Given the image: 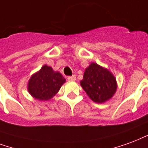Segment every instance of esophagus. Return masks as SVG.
<instances>
[{
    "label": "esophagus",
    "mask_w": 148,
    "mask_h": 148,
    "mask_svg": "<svg viewBox=\"0 0 148 148\" xmlns=\"http://www.w3.org/2000/svg\"><path fill=\"white\" fill-rule=\"evenodd\" d=\"M67 79H68V81H75L76 80V76L75 75L69 76V77H67Z\"/></svg>",
    "instance_id": "esophagus-1"
}]
</instances>
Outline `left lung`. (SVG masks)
Segmentation results:
<instances>
[{
	"label": "left lung",
	"mask_w": 148,
	"mask_h": 148,
	"mask_svg": "<svg viewBox=\"0 0 148 148\" xmlns=\"http://www.w3.org/2000/svg\"><path fill=\"white\" fill-rule=\"evenodd\" d=\"M80 84L88 97L98 103L111 99L118 88L114 74L96 63H91L85 69Z\"/></svg>",
	"instance_id": "obj_1"
}]
</instances>
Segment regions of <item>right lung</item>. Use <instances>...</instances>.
Returning a JSON list of instances; mask_svg holds the SVG:
<instances>
[{
    "label": "right lung",
    "instance_id": "add662e5",
    "mask_svg": "<svg viewBox=\"0 0 148 148\" xmlns=\"http://www.w3.org/2000/svg\"><path fill=\"white\" fill-rule=\"evenodd\" d=\"M66 79L58 71H53L49 66L44 65L31 75L27 84V90L33 98L46 101L54 97Z\"/></svg>",
    "mask_w": 148,
    "mask_h": 148
}]
</instances>
